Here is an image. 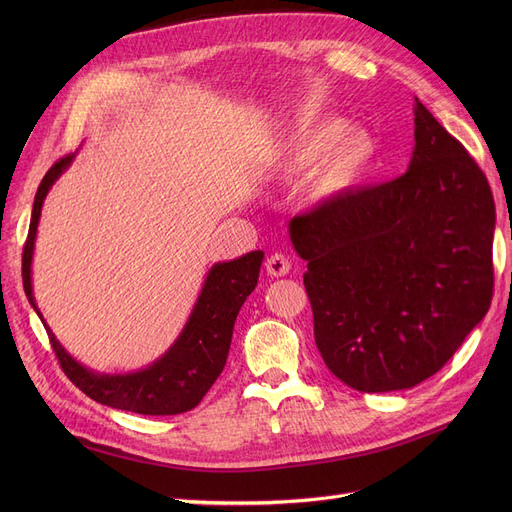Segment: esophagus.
I'll list each match as a JSON object with an SVG mask.
<instances>
[{
  "mask_svg": "<svg viewBox=\"0 0 512 512\" xmlns=\"http://www.w3.org/2000/svg\"><path fill=\"white\" fill-rule=\"evenodd\" d=\"M265 270H267V274L274 276V278L286 276V274L290 272V261H288V257H286V255H282V253H274V255L267 257V261H265Z\"/></svg>",
  "mask_w": 512,
  "mask_h": 512,
  "instance_id": "34e87169",
  "label": "esophagus"
}]
</instances>
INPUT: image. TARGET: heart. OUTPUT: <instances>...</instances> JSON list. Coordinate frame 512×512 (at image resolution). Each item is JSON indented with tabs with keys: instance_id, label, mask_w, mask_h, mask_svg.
Instances as JSON below:
<instances>
[{
	"instance_id": "b5f03b06",
	"label": "heart",
	"mask_w": 512,
	"mask_h": 512,
	"mask_svg": "<svg viewBox=\"0 0 512 512\" xmlns=\"http://www.w3.org/2000/svg\"><path fill=\"white\" fill-rule=\"evenodd\" d=\"M378 141L365 128L346 126L340 118H321L299 128L282 149V168L305 174L319 166L315 188L336 197L357 188L378 161Z\"/></svg>"
}]
</instances>
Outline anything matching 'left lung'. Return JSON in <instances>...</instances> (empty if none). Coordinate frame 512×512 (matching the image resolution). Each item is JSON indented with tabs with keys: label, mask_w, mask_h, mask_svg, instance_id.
<instances>
[{
	"label": "left lung",
	"mask_w": 512,
	"mask_h": 512,
	"mask_svg": "<svg viewBox=\"0 0 512 512\" xmlns=\"http://www.w3.org/2000/svg\"><path fill=\"white\" fill-rule=\"evenodd\" d=\"M496 207L486 174L415 99L409 170L297 215L290 240L315 344L359 392L421 384L488 313Z\"/></svg>",
	"instance_id": "obj_1"
}]
</instances>
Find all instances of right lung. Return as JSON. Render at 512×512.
Masks as SVG:
<instances>
[{
	"instance_id": "1",
	"label": "right lung",
	"mask_w": 512,
	"mask_h": 512,
	"mask_svg": "<svg viewBox=\"0 0 512 512\" xmlns=\"http://www.w3.org/2000/svg\"><path fill=\"white\" fill-rule=\"evenodd\" d=\"M72 159L74 155L58 159L43 176L33 203L29 236H26L22 251L24 292L39 317L41 311L37 309L31 284V261L35 251L37 224L51 184L62 176V172L72 164ZM261 261L263 251H253L234 261L215 263L207 274L195 309L191 317H188L178 340L168 348L164 357H159L147 369L134 373L110 375L95 373L93 369L83 367L64 351V346L51 334L43 317L41 321L49 334L53 353H56L68 380L89 398L112 409L139 415L186 413L199 405L213 382L220 378L228 359L236 315L257 286Z\"/></svg>"
}]
</instances>
